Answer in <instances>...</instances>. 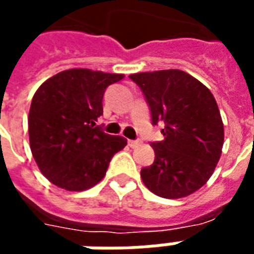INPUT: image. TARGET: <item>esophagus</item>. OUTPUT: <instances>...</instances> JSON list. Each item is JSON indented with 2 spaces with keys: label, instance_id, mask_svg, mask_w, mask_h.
<instances>
[{
  "label": "esophagus",
  "instance_id": "esophagus-1",
  "mask_svg": "<svg viewBox=\"0 0 254 254\" xmlns=\"http://www.w3.org/2000/svg\"><path fill=\"white\" fill-rule=\"evenodd\" d=\"M140 144H141V140H129L127 141V145L130 146V148H137Z\"/></svg>",
  "mask_w": 254,
  "mask_h": 254
}]
</instances>
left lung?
Returning a JSON list of instances; mask_svg holds the SVG:
<instances>
[{
    "mask_svg": "<svg viewBox=\"0 0 254 254\" xmlns=\"http://www.w3.org/2000/svg\"><path fill=\"white\" fill-rule=\"evenodd\" d=\"M149 106L152 125L164 122V140L152 142L155 161L141 170L157 196L192 194L213 175L223 145V124L211 91L180 69L129 75Z\"/></svg>",
    "mask_w": 254,
    "mask_h": 254,
    "instance_id": "8db88e82",
    "label": "left lung"
}]
</instances>
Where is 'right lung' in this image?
<instances>
[{"label": "right lung", "mask_w": 254, "mask_h": 254, "mask_svg": "<svg viewBox=\"0 0 254 254\" xmlns=\"http://www.w3.org/2000/svg\"><path fill=\"white\" fill-rule=\"evenodd\" d=\"M122 74L72 68L46 80L33 95L28 117L29 144L41 174L51 183L83 191L99 183L127 140L97 125L105 90Z\"/></svg>", "instance_id": "obj_1"}]
</instances>
